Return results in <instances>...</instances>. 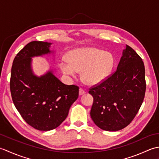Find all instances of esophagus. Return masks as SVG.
Listing matches in <instances>:
<instances>
[{"instance_id": "34e87169", "label": "esophagus", "mask_w": 159, "mask_h": 159, "mask_svg": "<svg viewBox=\"0 0 159 159\" xmlns=\"http://www.w3.org/2000/svg\"><path fill=\"white\" fill-rule=\"evenodd\" d=\"M85 93H86V92L85 90L82 88H80V89H79V95L80 96H82V95H83V94H85Z\"/></svg>"}]
</instances>
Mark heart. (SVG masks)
Here are the masks:
<instances>
[{"label": "heart", "instance_id": "heart-1", "mask_svg": "<svg viewBox=\"0 0 159 159\" xmlns=\"http://www.w3.org/2000/svg\"><path fill=\"white\" fill-rule=\"evenodd\" d=\"M113 66L110 53L95 48L75 49L62 59L59 67L63 73L74 76L82 71V79L88 85H96L105 80Z\"/></svg>", "mask_w": 159, "mask_h": 159}]
</instances>
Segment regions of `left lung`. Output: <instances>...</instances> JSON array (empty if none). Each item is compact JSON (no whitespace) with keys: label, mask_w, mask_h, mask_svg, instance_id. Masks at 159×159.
Masks as SVG:
<instances>
[{"label":"left lung","mask_w":159,"mask_h":159,"mask_svg":"<svg viewBox=\"0 0 159 159\" xmlns=\"http://www.w3.org/2000/svg\"><path fill=\"white\" fill-rule=\"evenodd\" d=\"M89 89L93 98L90 116L96 126L107 131L123 129L136 116L145 97L142 59L126 45L117 70Z\"/></svg>","instance_id":"left-lung-1"}]
</instances>
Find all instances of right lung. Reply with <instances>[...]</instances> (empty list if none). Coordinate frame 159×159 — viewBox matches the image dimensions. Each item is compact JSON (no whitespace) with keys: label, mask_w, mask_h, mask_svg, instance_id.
Wrapping results in <instances>:
<instances>
[{"label":"right lung","mask_w":159,"mask_h":159,"mask_svg":"<svg viewBox=\"0 0 159 159\" xmlns=\"http://www.w3.org/2000/svg\"><path fill=\"white\" fill-rule=\"evenodd\" d=\"M50 44L42 41L27 43L13 60L10 79L16 109L29 126L42 131L58 127L79 95V86L65 85L52 72L41 77L33 74L31 57L50 52Z\"/></svg>","instance_id":"1"}]
</instances>
